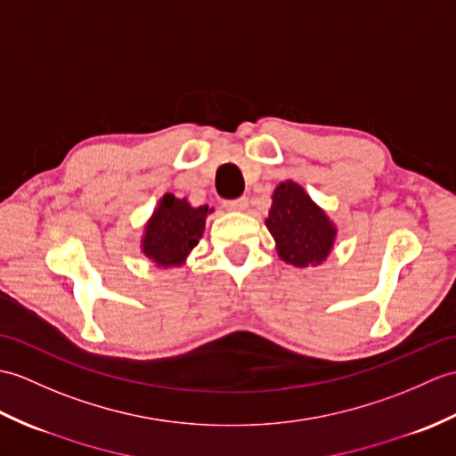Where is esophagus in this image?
<instances>
[{
  "label": "esophagus",
  "instance_id": "esophagus-1",
  "mask_svg": "<svg viewBox=\"0 0 456 456\" xmlns=\"http://www.w3.org/2000/svg\"><path fill=\"white\" fill-rule=\"evenodd\" d=\"M225 208L229 211H245L248 208V198L247 196H240L237 200H227Z\"/></svg>",
  "mask_w": 456,
  "mask_h": 456
}]
</instances>
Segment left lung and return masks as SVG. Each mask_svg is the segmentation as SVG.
I'll return each instance as SVG.
<instances>
[{
    "instance_id": "1",
    "label": "left lung",
    "mask_w": 456,
    "mask_h": 456,
    "mask_svg": "<svg viewBox=\"0 0 456 456\" xmlns=\"http://www.w3.org/2000/svg\"><path fill=\"white\" fill-rule=\"evenodd\" d=\"M266 227L276 240L280 258L299 268L321 264L330 254L336 237L324 211L291 180L273 192Z\"/></svg>"
}]
</instances>
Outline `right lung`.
<instances>
[{
	"mask_svg": "<svg viewBox=\"0 0 456 456\" xmlns=\"http://www.w3.org/2000/svg\"><path fill=\"white\" fill-rule=\"evenodd\" d=\"M208 206L192 208L186 200L165 194L145 227L143 252L157 266H180L202 239Z\"/></svg>",
	"mask_w": 456,
	"mask_h": 456,
	"instance_id": "add662e5",
	"label": "right lung"
}]
</instances>
